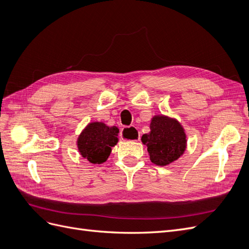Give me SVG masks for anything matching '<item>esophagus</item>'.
<instances>
[{
	"label": "esophagus",
	"instance_id": "1",
	"mask_svg": "<svg viewBox=\"0 0 249 249\" xmlns=\"http://www.w3.org/2000/svg\"><path fill=\"white\" fill-rule=\"evenodd\" d=\"M120 137L124 140L129 141H137L140 139V134L137 132L136 127L134 126H125L120 132Z\"/></svg>",
	"mask_w": 249,
	"mask_h": 249
}]
</instances>
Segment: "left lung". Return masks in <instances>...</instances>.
Segmentation results:
<instances>
[{
	"label": "left lung",
	"instance_id": "left-lung-1",
	"mask_svg": "<svg viewBox=\"0 0 249 249\" xmlns=\"http://www.w3.org/2000/svg\"><path fill=\"white\" fill-rule=\"evenodd\" d=\"M147 146L150 161L165 166L178 160L186 148V134L176 119L155 116L150 123V132L141 137Z\"/></svg>",
	"mask_w": 249,
	"mask_h": 249
}]
</instances>
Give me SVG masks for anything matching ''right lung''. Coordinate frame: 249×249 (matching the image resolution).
<instances>
[{
	"label": "right lung",
	"instance_id": "right-lung-1",
	"mask_svg": "<svg viewBox=\"0 0 249 249\" xmlns=\"http://www.w3.org/2000/svg\"><path fill=\"white\" fill-rule=\"evenodd\" d=\"M119 130L103 123L89 124L78 139L81 155L93 164H101L108 159L111 147L118 141Z\"/></svg>",
	"mask_w": 249,
	"mask_h": 249
}]
</instances>
